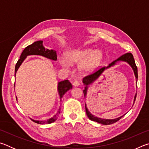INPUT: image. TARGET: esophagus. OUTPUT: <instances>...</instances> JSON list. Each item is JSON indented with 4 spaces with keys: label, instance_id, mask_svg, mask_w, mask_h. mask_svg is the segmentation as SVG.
<instances>
[{
    "label": "esophagus",
    "instance_id": "34e87169",
    "mask_svg": "<svg viewBox=\"0 0 149 149\" xmlns=\"http://www.w3.org/2000/svg\"><path fill=\"white\" fill-rule=\"evenodd\" d=\"M79 85H80V84L78 81H75L73 83V85H74V87H78V86H79Z\"/></svg>",
    "mask_w": 149,
    "mask_h": 149
}]
</instances>
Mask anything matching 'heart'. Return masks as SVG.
<instances>
[{
	"label": "heart",
	"instance_id": "obj_1",
	"mask_svg": "<svg viewBox=\"0 0 149 149\" xmlns=\"http://www.w3.org/2000/svg\"><path fill=\"white\" fill-rule=\"evenodd\" d=\"M102 52L99 50H94L91 48H77L68 50L64 57L59 58L60 64L64 68L70 67V64H78L81 72L89 73L94 70L101 62Z\"/></svg>",
	"mask_w": 149,
	"mask_h": 149
}]
</instances>
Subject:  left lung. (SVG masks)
Masks as SVG:
<instances>
[{"label":"left lung","mask_w":149,"mask_h":149,"mask_svg":"<svg viewBox=\"0 0 149 149\" xmlns=\"http://www.w3.org/2000/svg\"><path fill=\"white\" fill-rule=\"evenodd\" d=\"M118 62H127L128 64H129L133 71V73H134L135 77V79H136V84H137V81L138 79V74H137V68L136 66L135 62V60L134 58H133V54L132 53H126L125 54L122 55V56H120V58H118L117 60L113 61L111 64L108 65L107 67H102L101 68H100L99 70H98L97 71L95 72L94 73H92L91 74H90L89 75H87L85 77H84L83 79V84L85 85V88L84 89V97H85V99H86L87 95V91L88 89H89V85L93 84V83L97 80L98 78H99L100 75H101L103 72H104V70H107L108 68H110L111 67L114 66V65L117 64ZM136 96H137V93L135 95L134 97V100H133V104L135 101V99H136ZM85 111H86V114L87 115L88 118L91 121H94V122H98L99 123H101L102 125H110V124H112L115 122H116L117 121L119 120L123 117V116H120L119 118H115V119H104V118H99L97 116H95L93 114H92L91 113L89 112V110H88L87 107L86 103H85Z\"/></svg>","instance_id":"1"}]
</instances>
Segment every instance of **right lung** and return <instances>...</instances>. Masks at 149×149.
Segmentation results:
<instances>
[{"label":"right lung","instance_id":"obj_1","mask_svg":"<svg viewBox=\"0 0 149 149\" xmlns=\"http://www.w3.org/2000/svg\"><path fill=\"white\" fill-rule=\"evenodd\" d=\"M42 42H43L42 41H35L33 42V43H32L31 45H30L29 46H27V47L25 48V49L23 50L21 56L19 57V59L18 60L17 64H16V66H15V73H14L15 77H16V72L17 71V70L19 69V66L22 65V64L23 63L24 60H26L27 56H31V55L41 56L49 60H53V61H56L57 60L56 51H54L53 50H49L48 49H46V48L43 46ZM14 87H15V84H14ZM72 89V85L71 84H70L68 80H64V81H62L58 82L57 91L60 97V102H61L62 98L63 97V96H64L65 93H66L68 91H69L70 89ZM16 100H17V97H16ZM60 113V108H59V110H58L56 114L54 115L53 116L49 118V119H47V120H35L33 119H31V120L35 123H39V124L51 123L57 120Z\"/></svg>","mask_w":149,"mask_h":149}]
</instances>
